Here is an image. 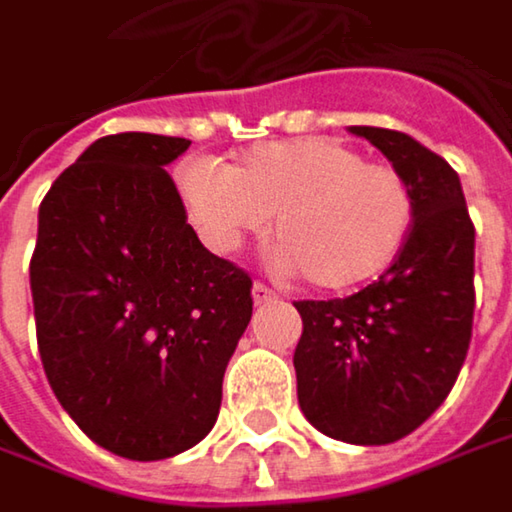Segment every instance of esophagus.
Listing matches in <instances>:
<instances>
[{
    "label": "esophagus",
    "instance_id": "obj_1",
    "mask_svg": "<svg viewBox=\"0 0 512 512\" xmlns=\"http://www.w3.org/2000/svg\"><path fill=\"white\" fill-rule=\"evenodd\" d=\"M274 300H276L274 288H268L265 282H253V303H256V306H262V303H274Z\"/></svg>",
    "mask_w": 512,
    "mask_h": 512
}]
</instances>
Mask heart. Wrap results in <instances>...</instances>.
<instances>
[{"instance_id": "1", "label": "heart", "mask_w": 512, "mask_h": 512, "mask_svg": "<svg viewBox=\"0 0 512 512\" xmlns=\"http://www.w3.org/2000/svg\"><path fill=\"white\" fill-rule=\"evenodd\" d=\"M189 212L221 247L274 218L276 265L320 291H349L402 253L414 198L405 177L341 139L306 136L241 154L224 171L189 168Z\"/></svg>"}]
</instances>
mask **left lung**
Wrapping results in <instances>:
<instances>
[{
  "instance_id": "8db88e82",
  "label": "left lung",
  "mask_w": 512,
  "mask_h": 512,
  "mask_svg": "<svg viewBox=\"0 0 512 512\" xmlns=\"http://www.w3.org/2000/svg\"><path fill=\"white\" fill-rule=\"evenodd\" d=\"M405 177L414 224L373 285L344 300H300L297 399L326 437L387 446L449 396L475 314V227L452 165L414 136L352 125Z\"/></svg>"
}]
</instances>
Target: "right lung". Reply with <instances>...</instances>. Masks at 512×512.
I'll return each mask as SVG.
<instances>
[{
	"label": "right lung",
	"mask_w": 512,
	"mask_h": 512,
	"mask_svg": "<svg viewBox=\"0 0 512 512\" xmlns=\"http://www.w3.org/2000/svg\"><path fill=\"white\" fill-rule=\"evenodd\" d=\"M192 142L95 139L40 203L31 297L43 370L101 449L163 460L198 446L244 335L250 276L201 244L165 171Z\"/></svg>",
	"instance_id": "obj_1"
}]
</instances>
